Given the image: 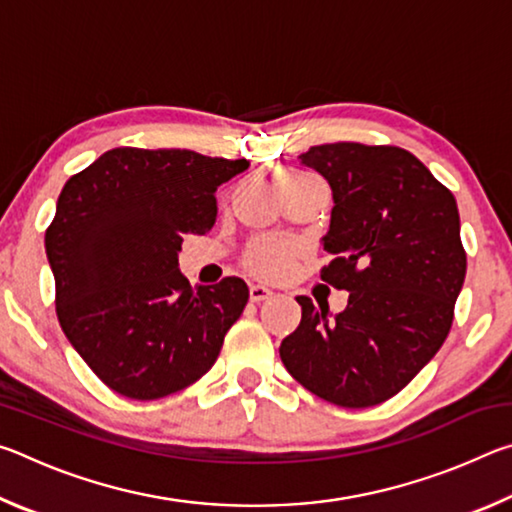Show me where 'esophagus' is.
<instances>
[{
  "mask_svg": "<svg viewBox=\"0 0 512 512\" xmlns=\"http://www.w3.org/2000/svg\"><path fill=\"white\" fill-rule=\"evenodd\" d=\"M268 298H273L271 289L262 287V284H253V287H250V300H253V302H264Z\"/></svg>",
  "mask_w": 512,
  "mask_h": 512,
  "instance_id": "1",
  "label": "esophagus"
}]
</instances>
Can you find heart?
I'll return each instance as SVG.
<instances>
[{"label":"heart","mask_w":512,"mask_h":512,"mask_svg":"<svg viewBox=\"0 0 512 512\" xmlns=\"http://www.w3.org/2000/svg\"><path fill=\"white\" fill-rule=\"evenodd\" d=\"M302 176H309V173H302L296 169H282L275 176V183H282V180H298ZM293 259H296V248L282 239H257L248 246L246 255H244V264L250 273H255L259 277H282L289 273V268L293 266Z\"/></svg>","instance_id":"obj_1"}]
</instances>
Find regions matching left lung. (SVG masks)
Here are the masks:
<instances>
[{"instance_id":"8db88e82","label":"left lung","mask_w":512,"mask_h":512,"mask_svg":"<svg viewBox=\"0 0 512 512\" xmlns=\"http://www.w3.org/2000/svg\"><path fill=\"white\" fill-rule=\"evenodd\" d=\"M300 164L332 187L320 280L350 291L329 320L307 296L282 363L320 400L368 409L391 400L433 359L454 323L467 255L456 198L400 146H311Z\"/></svg>"}]
</instances>
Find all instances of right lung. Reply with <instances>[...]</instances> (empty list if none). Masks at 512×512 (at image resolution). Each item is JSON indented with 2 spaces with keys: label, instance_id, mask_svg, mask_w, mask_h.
Masks as SVG:
<instances>
[{
  "label": "right lung",
  "instance_id": "obj_1",
  "mask_svg": "<svg viewBox=\"0 0 512 512\" xmlns=\"http://www.w3.org/2000/svg\"><path fill=\"white\" fill-rule=\"evenodd\" d=\"M248 162L187 149L106 151L74 173L45 232L56 314L103 384L160 400L214 366L248 302L241 277L192 289L178 268L183 235L216 221V189Z\"/></svg>",
  "mask_w": 512,
  "mask_h": 512
}]
</instances>
